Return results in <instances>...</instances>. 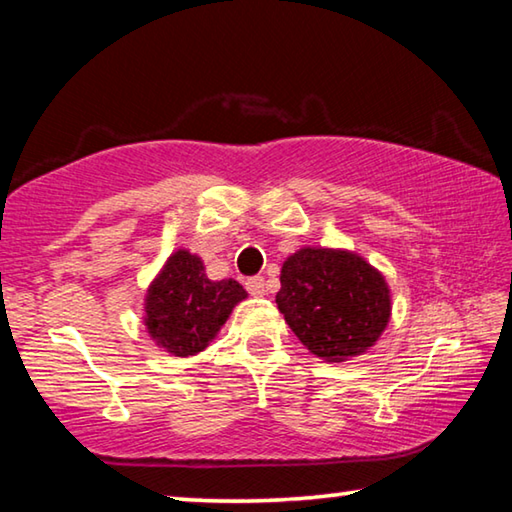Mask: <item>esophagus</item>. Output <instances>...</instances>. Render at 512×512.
Here are the masks:
<instances>
[{
	"mask_svg": "<svg viewBox=\"0 0 512 512\" xmlns=\"http://www.w3.org/2000/svg\"><path fill=\"white\" fill-rule=\"evenodd\" d=\"M246 289H248L250 296L262 298V296H266V280H264L262 275L248 277V280H246Z\"/></svg>",
	"mask_w": 512,
	"mask_h": 512,
	"instance_id": "obj_1",
	"label": "esophagus"
}]
</instances>
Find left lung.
<instances>
[{
    "label": "left lung",
    "instance_id": "left-lung-1",
    "mask_svg": "<svg viewBox=\"0 0 512 512\" xmlns=\"http://www.w3.org/2000/svg\"><path fill=\"white\" fill-rule=\"evenodd\" d=\"M275 302L300 343L325 361L359 357L391 320V289L350 250L300 248L287 257Z\"/></svg>",
    "mask_w": 512,
    "mask_h": 512
}]
</instances>
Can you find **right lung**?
<instances>
[{
    "instance_id": "obj_1",
    "label": "right lung",
    "mask_w": 512,
    "mask_h": 512,
    "mask_svg": "<svg viewBox=\"0 0 512 512\" xmlns=\"http://www.w3.org/2000/svg\"><path fill=\"white\" fill-rule=\"evenodd\" d=\"M246 298L248 293L237 280H210L203 259L180 248L146 291V332L173 357L198 354Z\"/></svg>"
}]
</instances>
